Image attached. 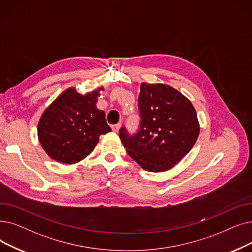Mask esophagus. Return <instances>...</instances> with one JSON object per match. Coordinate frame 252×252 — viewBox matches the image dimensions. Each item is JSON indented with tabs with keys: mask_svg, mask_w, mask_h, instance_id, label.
<instances>
[{
	"mask_svg": "<svg viewBox=\"0 0 252 252\" xmlns=\"http://www.w3.org/2000/svg\"><path fill=\"white\" fill-rule=\"evenodd\" d=\"M120 126H122V125H120V124H116V125H113V126H111V128H112L113 132L117 133L118 130H119V128H120Z\"/></svg>",
	"mask_w": 252,
	"mask_h": 252,
	"instance_id": "34e87169",
	"label": "esophagus"
}]
</instances>
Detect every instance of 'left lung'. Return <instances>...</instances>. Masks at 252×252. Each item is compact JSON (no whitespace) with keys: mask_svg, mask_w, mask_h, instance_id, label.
Here are the masks:
<instances>
[{"mask_svg":"<svg viewBox=\"0 0 252 252\" xmlns=\"http://www.w3.org/2000/svg\"><path fill=\"white\" fill-rule=\"evenodd\" d=\"M138 97L140 126L130 134L120 127L127 155L146 171L163 172L179 162L200 133L192 104L166 84L142 83Z\"/></svg>","mask_w":252,"mask_h":252,"instance_id":"8db88e82","label":"left lung"}]
</instances>
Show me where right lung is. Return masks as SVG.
I'll return each instance as SVG.
<instances>
[{
	"label": "right lung",
	"instance_id": "1",
	"mask_svg": "<svg viewBox=\"0 0 252 252\" xmlns=\"http://www.w3.org/2000/svg\"><path fill=\"white\" fill-rule=\"evenodd\" d=\"M99 91L81 95L69 89L42 114L38 137L51 158L63 163L78 162L94 149L101 135L110 132L105 112L95 107Z\"/></svg>",
	"mask_w": 252,
	"mask_h": 252
}]
</instances>
